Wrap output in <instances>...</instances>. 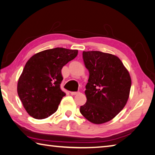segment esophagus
<instances>
[{
	"mask_svg": "<svg viewBox=\"0 0 155 155\" xmlns=\"http://www.w3.org/2000/svg\"><path fill=\"white\" fill-rule=\"evenodd\" d=\"M80 93L79 91H77V92H71V94L72 95H78V94Z\"/></svg>",
	"mask_w": 155,
	"mask_h": 155,
	"instance_id": "esophagus-1",
	"label": "esophagus"
}]
</instances>
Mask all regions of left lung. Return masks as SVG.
<instances>
[{"label":"left lung","instance_id":"left-lung-1","mask_svg":"<svg viewBox=\"0 0 155 155\" xmlns=\"http://www.w3.org/2000/svg\"><path fill=\"white\" fill-rule=\"evenodd\" d=\"M89 73L84 91L86 104L80 112L89 122L110 121L123 110L129 97L131 78L119 58L99 51L83 52Z\"/></svg>","mask_w":155,"mask_h":155}]
</instances>
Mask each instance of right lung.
<instances>
[{"label": "right lung", "instance_id": "obj_1", "mask_svg": "<svg viewBox=\"0 0 155 155\" xmlns=\"http://www.w3.org/2000/svg\"><path fill=\"white\" fill-rule=\"evenodd\" d=\"M78 50L56 48L40 51L27 62L18 81L17 93L27 113L44 119L55 113L66 94L60 89L61 70Z\"/></svg>", "mask_w": 155, "mask_h": 155}]
</instances>
